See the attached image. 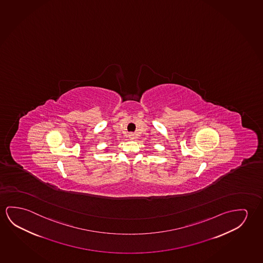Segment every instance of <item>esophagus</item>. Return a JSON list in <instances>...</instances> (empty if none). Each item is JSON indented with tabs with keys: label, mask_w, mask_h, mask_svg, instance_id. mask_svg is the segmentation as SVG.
I'll return each instance as SVG.
<instances>
[{
	"label": "esophagus",
	"mask_w": 263,
	"mask_h": 263,
	"mask_svg": "<svg viewBox=\"0 0 263 263\" xmlns=\"http://www.w3.org/2000/svg\"><path fill=\"white\" fill-rule=\"evenodd\" d=\"M128 138H129V139H135V138H136V135L133 133H130L129 135H128Z\"/></svg>",
	"instance_id": "1"
}]
</instances>
